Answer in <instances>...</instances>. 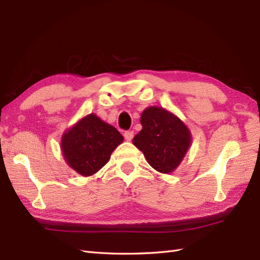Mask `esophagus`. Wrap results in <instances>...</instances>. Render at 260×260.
<instances>
[{
  "mask_svg": "<svg viewBox=\"0 0 260 260\" xmlns=\"http://www.w3.org/2000/svg\"><path fill=\"white\" fill-rule=\"evenodd\" d=\"M124 137L126 141H132V139L134 137V132L133 131H127L124 133Z\"/></svg>",
  "mask_w": 260,
  "mask_h": 260,
  "instance_id": "34e87169",
  "label": "esophagus"
}]
</instances>
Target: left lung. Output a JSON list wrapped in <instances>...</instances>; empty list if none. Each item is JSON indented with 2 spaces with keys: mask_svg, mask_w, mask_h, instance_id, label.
<instances>
[{
  "mask_svg": "<svg viewBox=\"0 0 260 260\" xmlns=\"http://www.w3.org/2000/svg\"><path fill=\"white\" fill-rule=\"evenodd\" d=\"M142 131L133 144L141 150L152 168L170 173L180 164L191 143V135L182 121L161 107H150L141 116Z\"/></svg>",
  "mask_w": 260,
  "mask_h": 260,
  "instance_id": "left-lung-1",
  "label": "left lung"
}]
</instances>
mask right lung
Here are the masks:
<instances>
[{
  "label": "right lung",
  "mask_w": 260,
  "mask_h": 260,
  "mask_svg": "<svg viewBox=\"0 0 260 260\" xmlns=\"http://www.w3.org/2000/svg\"><path fill=\"white\" fill-rule=\"evenodd\" d=\"M124 137L114 126L90 114L62 136L64 159L79 174L88 176L106 164Z\"/></svg>",
  "instance_id": "1"
}]
</instances>
